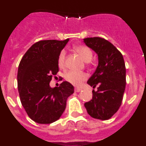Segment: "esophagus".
Returning a JSON list of instances; mask_svg holds the SVG:
<instances>
[{
  "mask_svg": "<svg viewBox=\"0 0 146 146\" xmlns=\"http://www.w3.org/2000/svg\"><path fill=\"white\" fill-rule=\"evenodd\" d=\"M80 91H82V89L80 88H76L74 89V91H75V92H80Z\"/></svg>",
  "mask_w": 146,
  "mask_h": 146,
  "instance_id": "1",
  "label": "esophagus"
}]
</instances>
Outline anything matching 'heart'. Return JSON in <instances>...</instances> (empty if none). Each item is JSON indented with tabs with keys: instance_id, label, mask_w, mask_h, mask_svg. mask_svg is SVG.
<instances>
[{
	"instance_id": "b5f03b06",
	"label": "heart",
	"mask_w": 146,
	"mask_h": 146,
	"mask_svg": "<svg viewBox=\"0 0 146 146\" xmlns=\"http://www.w3.org/2000/svg\"><path fill=\"white\" fill-rule=\"evenodd\" d=\"M74 50L77 53L81 55V57L86 62H90L93 58V52L87 46L85 45H77L74 47ZM65 60H66V51L61 50L59 53L58 58V64L59 68L64 69L65 67ZM88 75L84 72H74V71H70L67 72L64 76L66 81L71 83L73 86H80L82 82L87 79Z\"/></svg>"
}]
</instances>
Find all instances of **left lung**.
<instances>
[{
  "label": "left lung",
  "instance_id": "8db88e82",
  "mask_svg": "<svg viewBox=\"0 0 146 146\" xmlns=\"http://www.w3.org/2000/svg\"><path fill=\"white\" fill-rule=\"evenodd\" d=\"M88 47L98 55L96 69L87 83L93 90L91 101L84 104L92 118L108 120L121 106L126 88V67L123 55L108 40L100 37L83 39Z\"/></svg>",
  "mask_w": 146,
  "mask_h": 146
}]
</instances>
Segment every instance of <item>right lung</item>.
<instances>
[{
	"instance_id": "right-lung-1",
	"label": "right lung",
	"mask_w": 146,
	"mask_h": 146,
	"mask_svg": "<svg viewBox=\"0 0 146 146\" xmlns=\"http://www.w3.org/2000/svg\"><path fill=\"white\" fill-rule=\"evenodd\" d=\"M69 40H43L33 44L19 64L20 101L28 116L38 123L47 124L58 120L66 109L67 98L74 93V86L66 81L59 87L50 86L52 76L59 70V53Z\"/></svg>"
}]
</instances>
